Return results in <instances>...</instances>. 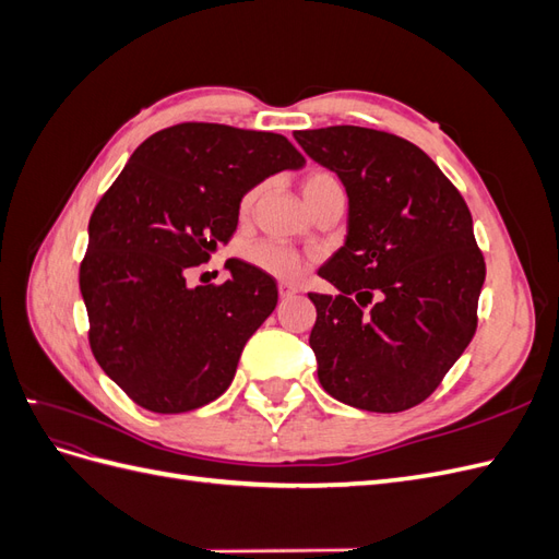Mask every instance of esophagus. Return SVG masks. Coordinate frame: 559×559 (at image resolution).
Wrapping results in <instances>:
<instances>
[{"instance_id": "34e87169", "label": "esophagus", "mask_w": 559, "mask_h": 559, "mask_svg": "<svg viewBox=\"0 0 559 559\" xmlns=\"http://www.w3.org/2000/svg\"><path fill=\"white\" fill-rule=\"evenodd\" d=\"M294 294H298V284H294V282H280V296L282 298H289Z\"/></svg>"}]
</instances>
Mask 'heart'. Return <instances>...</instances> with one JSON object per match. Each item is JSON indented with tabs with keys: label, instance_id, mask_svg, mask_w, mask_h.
<instances>
[{
	"label": "heart",
	"instance_id": "heart-1",
	"mask_svg": "<svg viewBox=\"0 0 559 559\" xmlns=\"http://www.w3.org/2000/svg\"><path fill=\"white\" fill-rule=\"evenodd\" d=\"M331 191H343V183L333 173L329 170H310L306 177H302V195H306L308 205L312 207V202H317L321 195H326ZM263 195V186H253L249 189L242 200H240V216L247 218L253 207H257L259 198ZM245 259L247 263H251L253 267L263 270V273L273 275V277H282V280H292L296 277L302 265H306V259L300 253L289 247L282 240H257L251 242L245 249Z\"/></svg>",
	"mask_w": 559,
	"mask_h": 559
}]
</instances>
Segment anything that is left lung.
<instances>
[{
    "label": "left lung",
    "mask_w": 559,
    "mask_h": 559,
    "mask_svg": "<svg viewBox=\"0 0 559 559\" xmlns=\"http://www.w3.org/2000/svg\"><path fill=\"white\" fill-rule=\"evenodd\" d=\"M294 138L349 198L347 240L319 267L337 296L308 294L319 382L359 411H408L478 326L485 259L471 212L441 167L392 132L331 126Z\"/></svg>",
    "instance_id": "8db88e82"
}]
</instances>
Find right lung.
Here are the masks:
<instances>
[{"label":"right lung","instance_id":"right-lung-1","mask_svg":"<svg viewBox=\"0 0 559 559\" xmlns=\"http://www.w3.org/2000/svg\"><path fill=\"white\" fill-rule=\"evenodd\" d=\"M306 165L275 132L222 123L158 130L130 156L88 224L79 286L97 364L151 413L207 405L230 386L249 337L277 306L263 270L228 259L224 284L191 286L238 228L242 195Z\"/></svg>","mask_w":559,"mask_h":559}]
</instances>
